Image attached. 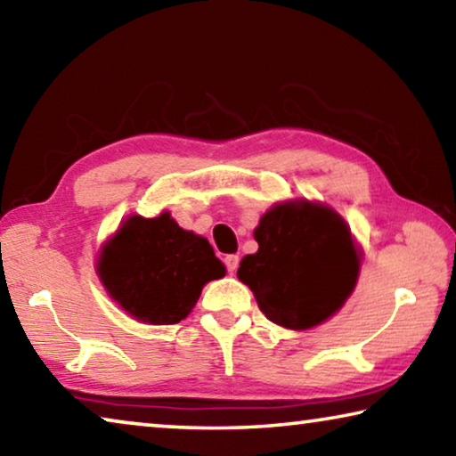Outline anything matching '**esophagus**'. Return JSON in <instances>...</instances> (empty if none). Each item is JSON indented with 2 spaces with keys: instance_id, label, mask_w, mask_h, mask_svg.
<instances>
[{
  "instance_id": "34e87169",
  "label": "esophagus",
  "mask_w": 456,
  "mask_h": 456,
  "mask_svg": "<svg viewBox=\"0 0 456 456\" xmlns=\"http://www.w3.org/2000/svg\"><path fill=\"white\" fill-rule=\"evenodd\" d=\"M225 265H227V272H229V273L237 272V267H239V256H235V253H231V256L225 257Z\"/></svg>"
}]
</instances>
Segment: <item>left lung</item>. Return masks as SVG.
Masks as SVG:
<instances>
[{
    "instance_id": "obj_1",
    "label": "left lung",
    "mask_w": 456,
    "mask_h": 456,
    "mask_svg": "<svg viewBox=\"0 0 456 456\" xmlns=\"http://www.w3.org/2000/svg\"><path fill=\"white\" fill-rule=\"evenodd\" d=\"M253 237L259 249L241 259L237 277L277 326H320L356 288L362 251L348 223L328 205L307 199L275 203Z\"/></svg>"
}]
</instances>
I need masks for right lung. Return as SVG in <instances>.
<instances>
[{
  "label": "right lung",
  "mask_w": 456,
  "mask_h": 456,
  "mask_svg": "<svg viewBox=\"0 0 456 456\" xmlns=\"http://www.w3.org/2000/svg\"><path fill=\"white\" fill-rule=\"evenodd\" d=\"M96 273L134 320L168 326L187 318L205 283L225 275L205 237L179 227L171 213L130 215L100 247Z\"/></svg>",
  "instance_id": "1"
}]
</instances>
